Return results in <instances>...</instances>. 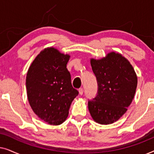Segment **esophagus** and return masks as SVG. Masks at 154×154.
<instances>
[{"label":"esophagus","mask_w":154,"mask_h":154,"mask_svg":"<svg viewBox=\"0 0 154 154\" xmlns=\"http://www.w3.org/2000/svg\"><path fill=\"white\" fill-rule=\"evenodd\" d=\"M79 94H81V95H82V94H83V88H80V89H79Z\"/></svg>","instance_id":"obj_1"}]
</instances>
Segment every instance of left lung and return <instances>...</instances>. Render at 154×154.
<instances>
[{
    "instance_id": "obj_1",
    "label": "left lung",
    "mask_w": 154,
    "mask_h": 154,
    "mask_svg": "<svg viewBox=\"0 0 154 154\" xmlns=\"http://www.w3.org/2000/svg\"><path fill=\"white\" fill-rule=\"evenodd\" d=\"M97 82V92L88 101V109L97 123L107 125L116 121L127 111L135 94L137 78L128 60L110 52L102 60H90Z\"/></svg>"
}]
</instances>
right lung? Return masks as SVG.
<instances>
[{"label":"right lung","instance_id":"obj_1","mask_svg":"<svg viewBox=\"0 0 154 154\" xmlns=\"http://www.w3.org/2000/svg\"><path fill=\"white\" fill-rule=\"evenodd\" d=\"M70 56L48 48L33 61L26 79L28 100L33 112L50 125H60L69 115L79 91L66 69Z\"/></svg>","mask_w":154,"mask_h":154}]
</instances>
